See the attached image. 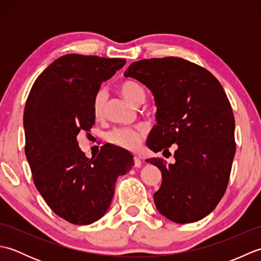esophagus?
Listing matches in <instances>:
<instances>
[{
    "label": "esophagus",
    "instance_id": "34e87169",
    "mask_svg": "<svg viewBox=\"0 0 261 261\" xmlns=\"http://www.w3.org/2000/svg\"><path fill=\"white\" fill-rule=\"evenodd\" d=\"M134 160H135V167H137V168H139L140 166H141V159L138 157V156H136L135 158H134Z\"/></svg>",
    "mask_w": 261,
    "mask_h": 261
}]
</instances>
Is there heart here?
<instances>
[{
    "instance_id": "b5f03b06",
    "label": "heart",
    "mask_w": 261,
    "mask_h": 261,
    "mask_svg": "<svg viewBox=\"0 0 261 261\" xmlns=\"http://www.w3.org/2000/svg\"><path fill=\"white\" fill-rule=\"evenodd\" d=\"M120 92L127 101L135 105H139L145 102L146 93L143 88L134 81H125L120 85ZM107 102V91L99 88L93 99V114L95 118H101ZM145 136V130L142 127H119L111 131L107 136V140L114 146L136 150Z\"/></svg>"
}]
</instances>
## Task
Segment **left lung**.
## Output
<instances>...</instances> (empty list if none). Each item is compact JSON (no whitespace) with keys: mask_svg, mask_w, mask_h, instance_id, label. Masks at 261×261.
<instances>
[{"mask_svg":"<svg viewBox=\"0 0 261 261\" xmlns=\"http://www.w3.org/2000/svg\"><path fill=\"white\" fill-rule=\"evenodd\" d=\"M151 91L156 121L148 136L150 150L168 152L175 163H150L163 180L153 194L158 212L176 223L208 215L224 195L236 153L234 116L222 85L208 70L178 57L142 59L125 70Z\"/></svg>","mask_w":261,"mask_h":261,"instance_id":"1","label":"left lung"}]
</instances>
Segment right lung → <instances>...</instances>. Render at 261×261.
I'll use <instances>...</instances> for the list:
<instances>
[{"instance_id": "right-lung-1", "label": "right lung", "mask_w": 261, "mask_h": 261, "mask_svg": "<svg viewBox=\"0 0 261 261\" xmlns=\"http://www.w3.org/2000/svg\"><path fill=\"white\" fill-rule=\"evenodd\" d=\"M124 65L121 58L65 55L39 75L27 99L24 150L33 181L49 207L73 224L101 219L118 177L135 165L129 151L112 145L90 159L77 142L95 123L93 99L101 84Z\"/></svg>"}]
</instances>
